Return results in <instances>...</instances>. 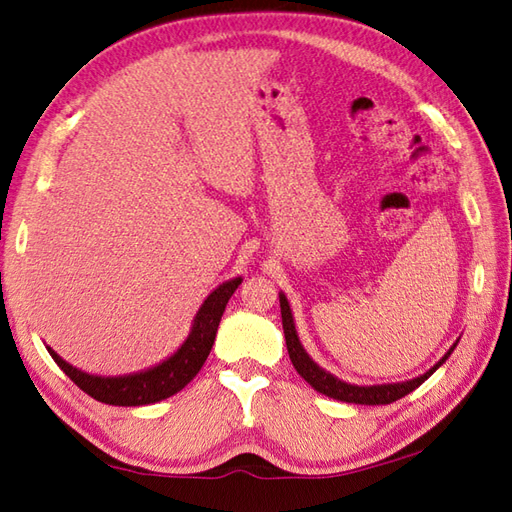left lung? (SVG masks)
Here are the masks:
<instances>
[{
	"mask_svg": "<svg viewBox=\"0 0 512 512\" xmlns=\"http://www.w3.org/2000/svg\"><path fill=\"white\" fill-rule=\"evenodd\" d=\"M279 306H281V323H284L286 347H288L290 361H292V365H295L297 372L301 374V378L306 380V383H310L314 389H317L319 394H325V396H330L334 400L354 402V405H389V402H396L402 396L411 394V391L418 389L424 383V380H427L433 372H436L438 367H442V363H447V358L455 350V345H458V341H455L449 347V352L444 354L431 369H427V372H424L422 376H416L411 380H402V383L352 385V383H345V380H341V378H336L330 372H325V369L314 363L310 354L303 350L297 328H295V317H292V310H290V301L286 299L284 292H279Z\"/></svg>",
	"mask_w": 512,
	"mask_h": 512,
	"instance_id": "left-lung-1",
	"label": "left lung"
}]
</instances>
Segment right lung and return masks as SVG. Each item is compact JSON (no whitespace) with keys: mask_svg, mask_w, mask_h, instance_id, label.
Here are the masks:
<instances>
[{"mask_svg":"<svg viewBox=\"0 0 512 512\" xmlns=\"http://www.w3.org/2000/svg\"><path fill=\"white\" fill-rule=\"evenodd\" d=\"M239 284H242V277H233L217 286L211 295L204 299L200 310L195 312L189 336L182 341L178 350L167 356L165 361H160L147 369H140V372L134 374H88L83 372V369L70 365L68 361H63L52 347H46L50 356L54 358V363L65 372V376H70V380H74V385L81 387L85 394L92 396L94 400L116 407L154 405V402L178 394V391L182 387H187L195 378V374L200 372L206 356H209L213 347L217 325L222 321L226 303L233 297V292Z\"/></svg>","mask_w":512,"mask_h":512,"instance_id":"right-lung-1","label":"right lung"}]
</instances>
